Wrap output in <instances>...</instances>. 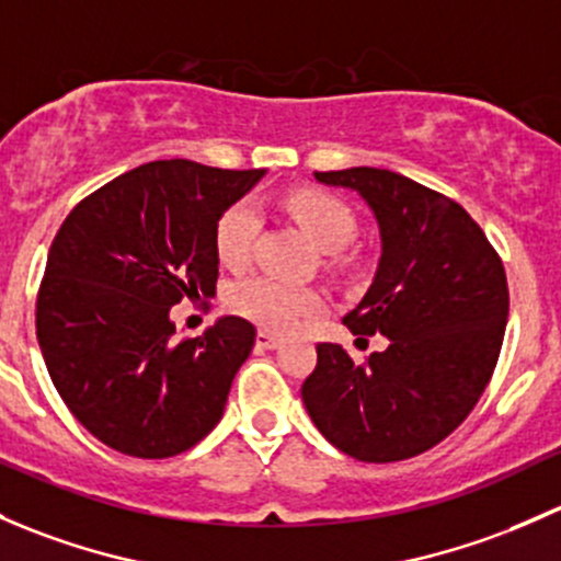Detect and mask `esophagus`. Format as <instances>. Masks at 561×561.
<instances>
[{
    "label": "esophagus",
    "mask_w": 561,
    "mask_h": 561,
    "mask_svg": "<svg viewBox=\"0 0 561 561\" xmlns=\"http://www.w3.org/2000/svg\"><path fill=\"white\" fill-rule=\"evenodd\" d=\"M255 344L261 346V350H276V346L282 344V339H279V335L268 333V330H261V333L255 335Z\"/></svg>",
    "instance_id": "esophagus-1"
}]
</instances>
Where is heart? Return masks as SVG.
<instances>
[{
  "label": "heart",
  "mask_w": 561,
  "mask_h": 561,
  "mask_svg": "<svg viewBox=\"0 0 561 561\" xmlns=\"http://www.w3.org/2000/svg\"><path fill=\"white\" fill-rule=\"evenodd\" d=\"M285 209L296 220L306 239L322 252H339L355 236V215L333 193L300 187L285 196ZM257 231H261V211L252 202H236L220 215L215 228V252L231 268H241L252 255ZM228 304L236 314L247 317L257 328L274 333H290L300 320L320 309V293L309 287H296L276 276H250L233 287Z\"/></svg>",
  "instance_id": "b5f03b06"
}]
</instances>
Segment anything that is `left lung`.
I'll list each match as a JSON object with an SVG mask.
<instances>
[{"instance_id": "8db88e82", "label": "left lung", "mask_w": 561, "mask_h": 561, "mask_svg": "<svg viewBox=\"0 0 561 561\" xmlns=\"http://www.w3.org/2000/svg\"><path fill=\"white\" fill-rule=\"evenodd\" d=\"M314 180L350 187L374 211L381 257L344 325L389 346L355 363L341 344H320L300 398L359 462L416 457L465 422L492 379L508 322L503 261L462 206L409 176L355 167Z\"/></svg>"}]
</instances>
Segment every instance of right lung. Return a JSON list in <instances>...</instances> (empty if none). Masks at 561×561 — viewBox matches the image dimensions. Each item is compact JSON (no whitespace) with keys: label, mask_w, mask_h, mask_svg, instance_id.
<instances>
[{"label":"right lung","mask_w":561,"mask_h":561,"mask_svg":"<svg viewBox=\"0 0 561 561\" xmlns=\"http://www.w3.org/2000/svg\"><path fill=\"white\" fill-rule=\"evenodd\" d=\"M265 169L152 161L75 206L47 252L37 341L67 409L141 459L187 451L226 411L255 328L220 317L176 341L172 306L215 296V228Z\"/></svg>","instance_id":"add662e5"}]
</instances>
